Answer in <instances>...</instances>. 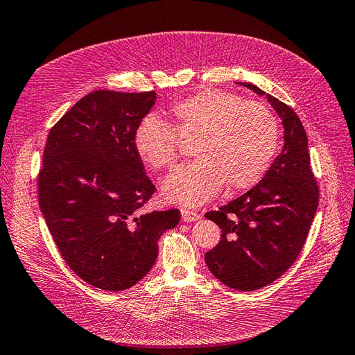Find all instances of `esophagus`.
Masks as SVG:
<instances>
[{
    "label": "esophagus",
    "instance_id": "obj_1",
    "mask_svg": "<svg viewBox=\"0 0 355 355\" xmlns=\"http://www.w3.org/2000/svg\"><path fill=\"white\" fill-rule=\"evenodd\" d=\"M180 214H182V220L184 222H197L200 220V213L197 211H191V210H180Z\"/></svg>",
    "mask_w": 355,
    "mask_h": 355
}]
</instances>
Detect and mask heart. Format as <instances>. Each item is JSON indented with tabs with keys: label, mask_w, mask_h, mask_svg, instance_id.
I'll use <instances>...</instances> for the list:
<instances>
[{
	"label": "heart",
	"mask_w": 355,
	"mask_h": 355,
	"mask_svg": "<svg viewBox=\"0 0 355 355\" xmlns=\"http://www.w3.org/2000/svg\"><path fill=\"white\" fill-rule=\"evenodd\" d=\"M170 127L146 118L137 127L135 149L151 168L171 167L179 139L196 142V163L175 168L161 184V197L171 204L197 207L227 187L228 192L259 184L275 157L280 128L274 114L240 96L202 90L168 111Z\"/></svg>",
	"instance_id": "heart-1"
}]
</instances>
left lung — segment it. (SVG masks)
<instances>
[{"label": "left lung", "instance_id": "obj_1", "mask_svg": "<svg viewBox=\"0 0 355 355\" xmlns=\"http://www.w3.org/2000/svg\"><path fill=\"white\" fill-rule=\"evenodd\" d=\"M237 84L271 103L282 118L284 145L259 184L206 213L222 230V240L204 259L225 286L253 292L275 282L296 261L318 207V187L296 112L250 83Z\"/></svg>", "mask_w": 355, "mask_h": 355}]
</instances>
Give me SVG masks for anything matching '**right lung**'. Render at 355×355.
I'll use <instances>...</instances> for the list:
<instances>
[{
  "instance_id": "1",
  "label": "right lung",
  "mask_w": 355,
  "mask_h": 355,
  "mask_svg": "<svg viewBox=\"0 0 355 355\" xmlns=\"http://www.w3.org/2000/svg\"><path fill=\"white\" fill-rule=\"evenodd\" d=\"M157 93L96 90L51 128L38 176L40 209L63 259L81 280L108 292L151 271L176 209L141 213L155 187L135 149Z\"/></svg>"
}]
</instances>
